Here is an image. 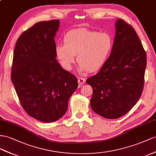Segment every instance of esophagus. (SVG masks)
Instances as JSON below:
<instances>
[{
	"label": "esophagus",
	"mask_w": 156,
	"mask_h": 156,
	"mask_svg": "<svg viewBox=\"0 0 156 156\" xmlns=\"http://www.w3.org/2000/svg\"><path fill=\"white\" fill-rule=\"evenodd\" d=\"M78 86L79 87H81L83 83H85V78H81V77H79L78 78Z\"/></svg>",
	"instance_id": "obj_1"
}]
</instances>
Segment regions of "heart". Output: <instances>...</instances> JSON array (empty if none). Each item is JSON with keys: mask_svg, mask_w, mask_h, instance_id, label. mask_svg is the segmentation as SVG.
I'll use <instances>...</instances> for the list:
<instances>
[{"mask_svg": "<svg viewBox=\"0 0 156 156\" xmlns=\"http://www.w3.org/2000/svg\"><path fill=\"white\" fill-rule=\"evenodd\" d=\"M113 47L109 34L86 28L72 30L64 37V44L55 49L57 58L66 69H70L77 55L80 69L83 72H95L104 65Z\"/></svg>", "mask_w": 156, "mask_h": 156, "instance_id": "1", "label": "heart"}]
</instances>
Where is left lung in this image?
<instances>
[{"mask_svg": "<svg viewBox=\"0 0 156 156\" xmlns=\"http://www.w3.org/2000/svg\"><path fill=\"white\" fill-rule=\"evenodd\" d=\"M109 58L99 72L87 79L93 88L90 106L107 119H118L133 108L144 83L146 54L134 29L121 19Z\"/></svg>", "mask_w": 156, "mask_h": 156, "instance_id": "1", "label": "left lung"}]
</instances>
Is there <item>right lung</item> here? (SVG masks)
I'll return each instance as SVG.
<instances>
[{"label":"right lung","instance_id":"1","mask_svg":"<svg viewBox=\"0 0 156 156\" xmlns=\"http://www.w3.org/2000/svg\"><path fill=\"white\" fill-rule=\"evenodd\" d=\"M60 21L39 22L22 34L14 47L11 80L23 109L44 122L61 118L78 79L56 60L54 37Z\"/></svg>","mask_w":156,"mask_h":156}]
</instances>
